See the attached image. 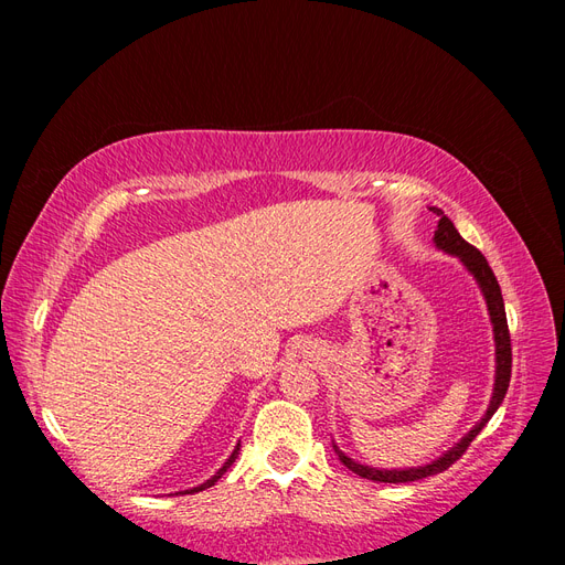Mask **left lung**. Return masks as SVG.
Returning a JSON list of instances; mask_svg holds the SVG:
<instances>
[{"instance_id":"8db88e82","label":"left lung","mask_w":565,"mask_h":565,"mask_svg":"<svg viewBox=\"0 0 565 565\" xmlns=\"http://www.w3.org/2000/svg\"><path fill=\"white\" fill-rule=\"evenodd\" d=\"M434 243L438 249H443L446 254L457 256V259L465 264V268L471 273L473 280L478 282L483 292V299L488 303V313H490V322H492V334H494V386H492V398L490 405L486 409V415L481 417L473 429L461 436L459 443L443 452L438 459H434L431 465H422V467H409V469H377V467H367L361 465V461L351 459L347 452H341L337 448V443H332V448L339 457L341 465L347 469H351L353 473H358L361 478H367V481H380V483H409V481H419V478L434 476L446 471L450 465L467 452V448L471 446V440L483 431V426L490 422V417L498 413V407L502 405L507 388H509V380H511V339H509V328H507V313H504V299H502V289L498 278H494L492 268L488 266L486 256L478 252L473 245H469L465 237L457 233V228L452 226V221L440 212L438 218V228L434 233Z\"/></svg>"}]
</instances>
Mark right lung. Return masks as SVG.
<instances>
[{"instance_id": "1", "label": "right lung", "mask_w": 565, "mask_h": 565, "mask_svg": "<svg viewBox=\"0 0 565 565\" xmlns=\"http://www.w3.org/2000/svg\"><path fill=\"white\" fill-rule=\"evenodd\" d=\"M237 452H241V443H237V446H235V450L231 452V457H228V459L224 461V467H221V469H218V471H216V473H214V476L210 478V481H204L202 486H198V488H191V490H181V494H185V492H200V490H204V488H212V486H214V483L218 481V478L226 473V469H228V467L233 465V461L237 459ZM177 494H179V492H177Z\"/></svg>"}]
</instances>
